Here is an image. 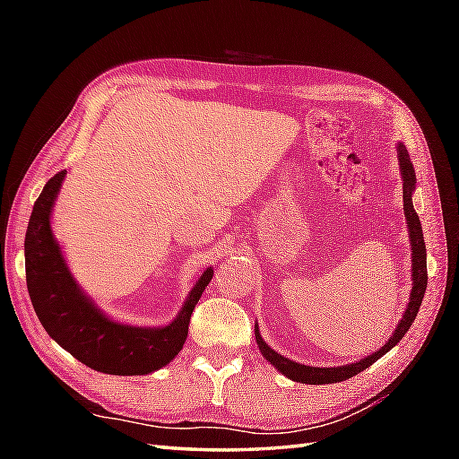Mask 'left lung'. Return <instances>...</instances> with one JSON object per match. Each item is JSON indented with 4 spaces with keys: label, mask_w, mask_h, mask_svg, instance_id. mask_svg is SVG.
<instances>
[{
    "label": "left lung",
    "mask_w": 459,
    "mask_h": 459,
    "mask_svg": "<svg viewBox=\"0 0 459 459\" xmlns=\"http://www.w3.org/2000/svg\"><path fill=\"white\" fill-rule=\"evenodd\" d=\"M396 152H398V161H401V173H403V201H404L408 238H411V248H412V291H411V298H408L404 316L401 321H398L394 333L388 337V341L383 347L375 351L373 355H367L365 359L357 360V363L343 365V367H309V365H299L296 360H290L266 345V341L262 339L258 331V324H255V335H256V343L260 347V353L264 355V359L270 360V365H274L281 375L296 380V383H306V385L341 383V380H347L351 377H355L357 373H360V370L368 368L375 360H378L385 353H388V351H391L398 341L404 337L406 331L411 329L412 321L416 319L418 309L422 306V298H424L426 281H428V270H426V245H424V235H422V224L412 204L416 173H414V165L411 161V155H408L403 143H398Z\"/></svg>",
    "instance_id": "left-lung-1"
}]
</instances>
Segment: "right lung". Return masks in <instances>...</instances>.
Masks as SVG:
<instances>
[{"instance_id":"right-lung-1","label":"right lung","mask_w":459,"mask_h":459,"mask_svg":"<svg viewBox=\"0 0 459 459\" xmlns=\"http://www.w3.org/2000/svg\"><path fill=\"white\" fill-rule=\"evenodd\" d=\"M66 171L47 181L27 224L25 274L35 314L45 331L74 359L106 375H150L178 357L189 319L212 278L207 268L171 324L134 327L106 317L76 284L51 230L53 204Z\"/></svg>"}]
</instances>
